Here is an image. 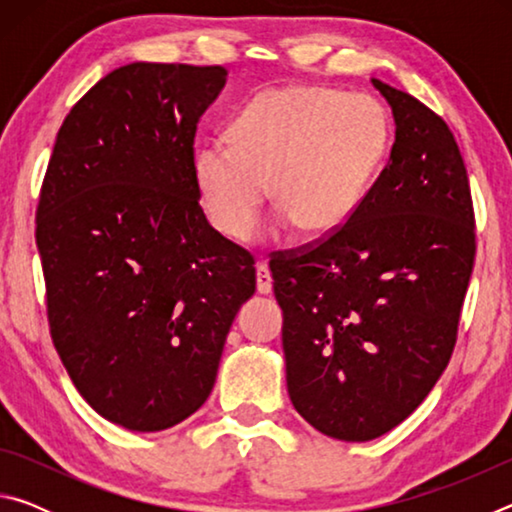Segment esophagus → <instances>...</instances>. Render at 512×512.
Listing matches in <instances>:
<instances>
[{"instance_id": "1", "label": "esophagus", "mask_w": 512, "mask_h": 512, "mask_svg": "<svg viewBox=\"0 0 512 512\" xmlns=\"http://www.w3.org/2000/svg\"><path fill=\"white\" fill-rule=\"evenodd\" d=\"M255 275H257V291L259 293H271L273 291V277H271V271H268V266L264 262L257 264Z\"/></svg>"}]
</instances>
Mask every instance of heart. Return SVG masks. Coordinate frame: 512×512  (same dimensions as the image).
Here are the masks:
<instances>
[{
  "instance_id": "heart-1",
  "label": "heart",
  "mask_w": 512,
  "mask_h": 512,
  "mask_svg": "<svg viewBox=\"0 0 512 512\" xmlns=\"http://www.w3.org/2000/svg\"><path fill=\"white\" fill-rule=\"evenodd\" d=\"M230 135L205 142L194 158L198 196L214 228L246 239L273 192L277 223L323 237L357 212L384 155L388 124L368 94L291 85L250 99Z\"/></svg>"
}]
</instances>
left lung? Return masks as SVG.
Returning a JSON list of instances; mask_svg holds the SVG:
<instances>
[{
    "mask_svg": "<svg viewBox=\"0 0 512 512\" xmlns=\"http://www.w3.org/2000/svg\"><path fill=\"white\" fill-rule=\"evenodd\" d=\"M391 103V160L348 223L271 257L287 386L329 438L363 443L418 409L458 339L476 232L445 119L372 79Z\"/></svg>",
    "mask_w": 512,
    "mask_h": 512,
    "instance_id": "1",
    "label": "left lung"
}]
</instances>
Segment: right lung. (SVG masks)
<instances>
[{
    "mask_svg": "<svg viewBox=\"0 0 512 512\" xmlns=\"http://www.w3.org/2000/svg\"><path fill=\"white\" fill-rule=\"evenodd\" d=\"M221 65L131 63L60 126L36 244L51 341L76 391L131 431L183 422L210 397L225 336L255 293V259L205 219L198 121Z\"/></svg>",
    "mask_w": 512,
    "mask_h": 512,
    "instance_id": "right-lung-1",
    "label": "right lung"
}]
</instances>
